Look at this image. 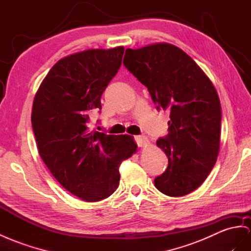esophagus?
<instances>
[{
    "label": "esophagus",
    "instance_id": "esophagus-1",
    "mask_svg": "<svg viewBox=\"0 0 251 251\" xmlns=\"http://www.w3.org/2000/svg\"><path fill=\"white\" fill-rule=\"evenodd\" d=\"M136 142L138 144V146L140 147H146L147 145L150 144V141L146 137L141 136V137H136Z\"/></svg>",
    "mask_w": 251,
    "mask_h": 251
}]
</instances>
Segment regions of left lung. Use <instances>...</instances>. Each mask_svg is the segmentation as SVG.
I'll return each mask as SVG.
<instances>
[{"label":"left lung","mask_w":251,"mask_h":251,"mask_svg":"<svg viewBox=\"0 0 251 251\" xmlns=\"http://www.w3.org/2000/svg\"><path fill=\"white\" fill-rule=\"evenodd\" d=\"M124 66L149 90L158 110H170L169 133L157 141L169 158L155 187L172 197L188 195L207 179L220 151L221 101L209 77L170 43L127 49Z\"/></svg>","instance_id":"1"}]
</instances>
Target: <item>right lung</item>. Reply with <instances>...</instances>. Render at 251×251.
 Wrapping results in <instances>:
<instances>
[{"mask_svg": "<svg viewBox=\"0 0 251 251\" xmlns=\"http://www.w3.org/2000/svg\"><path fill=\"white\" fill-rule=\"evenodd\" d=\"M123 54L124 47H118L64 57L50 70L34 99L31 125L41 159L64 189L89 202L118 189L119 166L138 149L128 134L89 128Z\"/></svg>", "mask_w": 251, "mask_h": 251, "instance_id": "1", "label": "right lung"}]
</instances>
